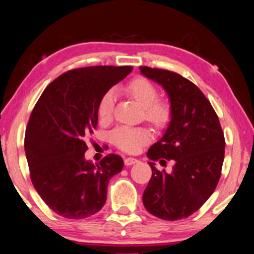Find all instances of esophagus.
I'll return each mask as SVG.
<instances>
[{"instance_id":"1","label":"esophagus","mask_w":254,"mask_h":254,"mask_svg":"<svg viewBox=\"0 0 254 254\" xmlns=\"http://www.w3.org/2000/svg\"><path fill=\"white\" fill-rule=\"evenodd\" d=\"M138 160L135 159V158H126L125 159V165L126 166H131L134 165V163H137Z\"/></svg>"}]
</instances>
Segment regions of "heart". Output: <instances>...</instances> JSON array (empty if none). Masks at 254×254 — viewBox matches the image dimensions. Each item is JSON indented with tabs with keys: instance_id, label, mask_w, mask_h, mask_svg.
<instances>
[{
	"instance_id": "1",
	"label": "heart",
	"mask_w": 254,
	"mask_h": 254,
	"mask_svg": "<svg viewBox=\"0 0 254 254\" xmlns=\"http://www.w3.org/2000/svg\"><path fill=\"white\" fill-rule=\"evenodd\" d=\"M126 91L136 103L143 108L144 119L158 128L166 127L170 123L173 110L166 100L158 99L159 92L154 84L143 77L130 80ZM115 92L109 89L101 97L97 114L101 120H109L114 110ZM152 139V132L146 127H118L112 131L111 140L117 147L128 153H137Z\"/></svg>"
}]
</instances>
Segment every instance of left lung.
Segmentation results:
<instances>
[{"label": "left lung", "mask_w": 254, "mask_h": 254, "mask_svg": "<svg viewBox=\"0 0 254 254\" xmlns=\"http://www.w3.org/2000/svg\"><path fill=\"white\" fill-rule=\"evenodd\" d=\"M169 96L173 116L165 134L146 155L174 161L173 171L149 162L152 177L143 193L145 209L163 220H178L197 211L216 190L225 157V137L211 103L196 85L176 72L139 67Z\"/></svg>", "instance_id": "left-lung-1"}]
</instances>
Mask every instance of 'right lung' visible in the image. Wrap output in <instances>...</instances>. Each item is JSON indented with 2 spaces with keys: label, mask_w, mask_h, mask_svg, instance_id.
<instances>
[{
  "label": "right lung",
  "mask_w": 254,
  "mask_h": 254,
  "mask_svg": "<svg viewBox=\"0 0 254 254\" xmlns=\"http://www.w3.org/2000/svg\"><path fill=\"white\" fill-rule=\"evenodd\" d=\"M132 70L130 65H96L70 70L54 79L33 109L25 135L30 179L42 200L68 219L99 212L109 181L124 160L108 154L93 165L85 160V139L97 125L101 97Z\"/></svg>",
  "instance_id": "add662e5"
}]
</instances>
